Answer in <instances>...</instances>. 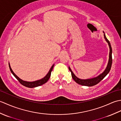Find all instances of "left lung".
Here are the masks:
<instances>
[{"label": "left lung", "mask_w": 121, "mask_h": 121, "mask_svg": "<svg viewBox=\"0 0 121 121\" xmlns=\"http://www.w3.org/2000/svg\"><path fill=\"white\" fill-rule=\"evenodd\" d=\"M104 33V38L105 40H106V42L108 43V45L109 46V49H110V52H109V61L108 63V65L107 67L105 69L104 71L102 72L101 74H100V75L97 76L95 78H88V79H80L78 78L75 74L73 73L72 71L71 70V68L70 66H69V69L70 71L71 72V75H72V78H73L75 82L76 83H78L79 85H81L83 86H92L94 85H96V84L99 83V82L102 80L109 73V72L111 70V65H112V50L111 48V44H110V43L108 39H107L106 35H105L104 32H103Z\"/></svg>", "instance_id": "1"}]
</instances>
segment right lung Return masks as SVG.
Returning <instances> with one entry per match:
<instances>
[{
	"label": "right lung",
	"instance_id": "right-lung-1",
	"mask_svg": "<svg viewBox=\"0 0 121 121\" xmlns=\"http://www.w3.org/2000/svg\"><path fill=\"white\" fill-rule=\"evenodd\" d=\"M54 65H52V66H51V68L50 69L48 73L47 74V75H46L44 77V78H43L39 79V80H37V81H33V82H27V81H23V80H22V79H21V78H20L19 77H18L16 75V74H15L13 72V71H12L11 66H10V63L9 62V69H10V71H11V72L12 73V74L14 75L15 78H16L18 81H19V82L22 85H23L25 86V87H29V88H33V87H38V86H39L40 85H42L46 83V82H47L48 81V79H49V78H50L51 73V71H52V69H53Z\"/></svg>",
	"mask_w": 121,
	"mask_h": 121
}]
</instances>
